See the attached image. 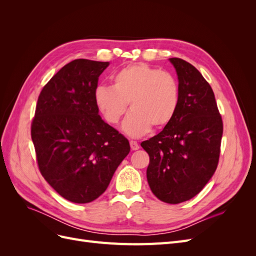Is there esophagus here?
<instances>
[{"instance_id": "1", "label": "esophagus", "mask_w": 256, "mask_h": 256, "mask_svg": "<svg viewBox=\"0 0 256 256\" xmlns=\"http://www.w3.org/2000/svg\"><path fill=\"white\" fill-rule=\"evenodd\" d=\"M130 147L132 150H138V148H140V146H138V142H136V141H130Z\"/></svg>"}]
</instances>
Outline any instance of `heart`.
Instances as JSON below:
<instances>
[{
  "label": "heart",
  "instance_id": "b5f03b06",
  "mask_svg": "<svg viewBox=\"0 0 256 256\" xmlns=\"http://www.w3.org/2000/svg\"><path fill=\"white\" fill-rule=\"evenodd\" d=\"M97 109L104 120L116 125L127 110H132L122 124L124 132L142 136L152 126L162 128L171 122L180 106V84L176 76L145 63L124 67L112 76V88L95 90Z\"/></svg>",
  "mask_w": 256,
  "mask_h": 256
}]
</instances>
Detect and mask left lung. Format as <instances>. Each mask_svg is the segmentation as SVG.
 <instances>
[{"label": "left lung", "instance_id": "8db88e82", "mask_svg": "<svg viewBox=\"0 0 256 256\" xmlns=\"http://www.w3.org/2000/svg\"><path fill=\"white\" fill-rule=\"evenodd\" d=\"M180 106L171 122L141 143L150 156L146 175L152 192L168 204L196 196L212 177L220 157L223 122L214 90L198 69L172 58Z\"/></svg>", "mask_w": 256, "mask_h": 256}]
</instances>
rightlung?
Segmentation results:
<instances>
[{
	"label": "right lung",
	"instance_id": "obj_1",
	"mask_svg": "<svg viewBox=\"0 0 256 256\" xmlns=\"http://www.w3.org/2000/svg\"><path fill=\"white\" fill-rule=\"evenodd\" d=\"M109 62L66 64L38 96L30 125L38 168L60 196L92 202L130 152L127 138L98 114L95 90Z\"/></svg>",
	"mask_w": 256,
	"mask_h": 256
}]
</instances>
